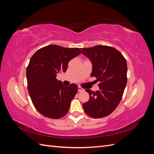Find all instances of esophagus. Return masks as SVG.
I'll use <instances>...</instances> for the list:
<instances>
[{
  "label": "esophagus",
  "instance_id": "esophagus-1",
  "mask_svg": "<svg viewBox=\"0 0 154 154\" xmlns=\"http://www.w3.org/2000/svg\"><path fill=\"white\" fill-rule=\"evenodd\" d=\"M78 92H82V91H83L84 90H83V88H82L81 87L79 86V87H78Z\"/></svg>",
  "mask_w": 154,
  "mask_h": 154
}]
</instances>
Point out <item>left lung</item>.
<instances>
[{"mask_svg":"<svg viewBox=\"0 0 154 154\" xmlns=\"http://www.w3.org/2000/svg\"><path fill=\"white\" fill-rule=\"evenodd\" d=\"M82 53L91 60L92 71L100 90L86 89L90 98L83 104L85 112L92 118L109 116L116 109L122 99L127 83V61L119 51L106 45L81 48Z\"/></svg>","mask_w":154,"mask_h":154,"instance_id":"obj_1","label":"left lung"}]
</instances>
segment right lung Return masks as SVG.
I'll use <instances>...</instances> for the list:
<instances>
[{"label":"right lung","instance_id":"1","mask_svg":"<svg viewBox=\"0 0 154 154\" xmlns=\"http://www.w3.org/2000/svg\"><path fill=\"white\" fill-rule=\"evenodd\" d=\"M81 53L79 48L49 45L32 56L26 69L27 88L32 104L41 114L59 119L68 112L78 86L74 83L64 86L56 77L66 72L70 60Z\"/></svg>","mask_w":154,"mask_h":154}]
</instances>
